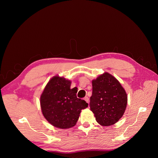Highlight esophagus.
<instances>
[{
  "label": "esophagus",
  "mask_w": 158,
  "mask_h": 158,
  "mask_svg": "<svg viewBox=\"0 0 158 158\" xmlns=\"http://www.w3.org/2000/svg\"><path fill=\"white\" fill-rule=\"evenodd\" d=\"M84 100H85V101L86 102L88 103H89V98H88V97H85V98H84Z\"/></svg>",
  "instance_id": "esophagus-1"
}]
</instances>
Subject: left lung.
I'll list each match as a JSON object with an SVG mask.
<instances>
[{
  "mask_svg": "<svg viewBox=\"0 0 158 158\" xmlns=\"http://www.w3.org/2000/svg\"><path fill=\"white\" fill-rule=\"evenodd\" d=\"M127 95L118 81L110 74L105 73L92 81V95L89 107L102 126L116 123L125 111Z\"/></svg>",
  "mask_w": 158,
  "mask_h": 158,
  "instance_id": "obj_1",
  "label": "left lung"
}]
</instances>
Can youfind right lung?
<instances>
[{"label":"right lung","instance_id":"add662e5","mask_svg":"<svg viewBox=\"0 0 158 158\" xmlns=\"http://www.w3.org/2000/svg\"><path fill=\"white\" fill-rule=\"evenodd\" d=\"M71 82L55 76L47 83L40 103L43 114L52 125L60 128L74 127L82 109L88 103L76 96L77 89H70Z\"/></svg>","mask_w":158,"mask_h":158}]
</instances>
